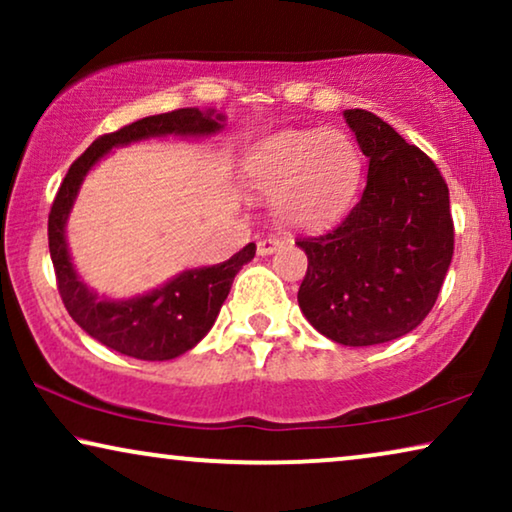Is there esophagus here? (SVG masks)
I'll return each instance as SVG.
<instances>
[{
    "label": "esophagus",
    "instance_id": "obj_1",
    "mask_svg": "<svg viewBox=\"0 0 512 512\" xmlns=\"http://www.w3.org/2000/svg\"><path fill=\"white\" fill-rule=\"evenodd\" d=\"M279 247V237H275V235H268V237H261V240L256 242V251L261 256H268V254H272V251H275Z\"/></svg>",
    "mask_w": 512,
    "mask_h": 512
}]
</instances>
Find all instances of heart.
<instances>
[{
    "label": "heart",
    "mask_w": 512,
    "mask_h": 512,
    "mask_svg": "<svg viewBox=\"0 0 512 512\" xmlns=\"http://www.w3.org/2000/svg\"><path fill=\"white\" fill-rule=\"evenodd\" d=\"M361 172L354 139L321 128L282 132L244 160V177L256 191L275 193V216L291 228H317L345 214L359 191Z\"/></svg>",
    "instance_id": "obj_1"
}]
</instances>
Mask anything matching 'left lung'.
I'll return each instance as SVG.
<instances>
[{"label": "left lung", "mask_w": 512, "mask_h": 512, "mask_svg": "<svg viewBox=\"0 0 512 512\" xmlns=\"http://www.w3.org/2000/svg\"><path fill=\"white\" fill-rule=\"evenodd\" d=\"M368 179L338 226L298 237V305L321 335L368 347L401 338L436 305L454 254L450 191L436 163L380 116L347 109Z\"/></svg>", "instance_id": "left-lung-1"}]
</instances>
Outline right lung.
<instances>
[{"label": "right lung", "instance_id": "add662e5", "mask_svg": "<svg viewBox=\"0 0 512 512\" xmlns=\"http://www.w3.org/2000/svg\"><path fill=\"white\" fill-rule=\"evenodd\" d=\"M223 116L202 114L198 109H174L167 114L146 116L142 121L123 125L121 130L97 137L69 167L55 193L48 214V249L55 270V282L69 317L109 349L142 361H167L188 352L205 338L214 326L230 284L244 263L256 254V244L230 256L226 263L212 268L186 270L163 289L146 293L142 298L114 300L97 298L86 284L79 282L67 254L65 221L74 205L83 177L107 153L111 146L130 144L153 135H209L219 130Z\"/></svg>", "mask_w": 512, "mask_h": 512}]
</instances>
